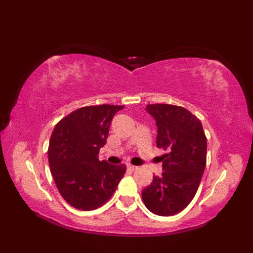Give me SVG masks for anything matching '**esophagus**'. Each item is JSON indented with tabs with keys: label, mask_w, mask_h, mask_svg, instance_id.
<instances>
[{
	"label": "esophagus",
	"mask_w": 253,
	"mask_h": 253,
	"mask_svg": "<svg viewBox=\"0 0 253 253\" xmlns=\"http://www.w3.org/2000/svg\"><path fill=\"white\" fill-rule=\"evenodd\" d=\"M128 169H129L130 170H136V169H138V166H135V165H131V164H129L127 166Z\"/></svg>",
	"instance_id": "1"
}]
</instances>
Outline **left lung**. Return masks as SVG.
<instances>
[{
  "mask_svg": "<svg viewBox=\"0 0 253 253\" xmlns=\"http://www.w3.org/2000/svg\"><path fill=\"white\" fill-rule=\"evenodd\" d=\"M146 110L157 122V147L168 153L162 155V176H153L142 200L157 215H174L196 196L207 164V137L199 118L185 107L148 104Z\"/></svg>",
  "mask_w": 253,
  "mask_h": 253,
  "instance_id": "obj_1",
  "label": "left lung"
}]
</instances>
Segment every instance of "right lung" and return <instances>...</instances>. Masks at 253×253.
I'll return each mask as SVG.
<instances>
[{
	"label": "right lung",
	"instance_id": "add662e5",
	"mask_svg": "<svg viewBox=\"0 0 253 253\" xmlns=\"http://www.w3.org/2000/svg\"><path fill=\"white\" fill-rule=\"evenodd\" d=\"M123 105H91L72 112L53 130L47 155L51 174L68 204L83 211L103 206L113 196L126 165L99 161L111 122Z\"/></svg>",
	"mask_w": 253,
	"mask_h": 253
}]
</instances>
